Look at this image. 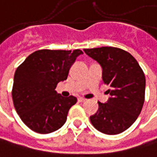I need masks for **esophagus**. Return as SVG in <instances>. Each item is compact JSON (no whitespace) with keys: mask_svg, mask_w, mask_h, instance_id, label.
Returning a JSON list of instances; mask_svg holds the SVG:
<instances>
[{"mask_svg":"<svg viewBox=\"0 0 157 157\" xmlns=\"http://www.w3.org/2000/svg\"><path fill=\"white\" fill-rule=\"evenodd\" d=\"M85 100H86V99H85L84 98H81V97L78 98V101H79V102H84Z\"/></svg>","mask_w":157,"mask_h":157,"instance_id":"1","label":"esophagus"}]
</instances>
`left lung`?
Segmentation results:
<instances>
[{
    "mask_svg": "<svg viewBox=\"0 0 157 157\" xmlns=\"http://www.w3.org/2000/svg\"><path fill=\"white\" fill-rule=\"evenodd\" d=\"M89 57L102 68V80L109 89L110 98L98 103V109L90 116L92 125L107 135L119 134L133 124L141 112L146 78L139 63L127 51L115 47L84 49Z\"/></svg>",
    "mask_w": 157,
    "mask_h": 157,
    "instance_id": "1",
    "label": "left lung"
}]
</instances>
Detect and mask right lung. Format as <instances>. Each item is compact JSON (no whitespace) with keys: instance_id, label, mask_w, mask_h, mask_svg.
Listing matches in <instances>:
<instances>
[{"instance_id":"obj_1","label":"right lung","mask_w":157,"mask_h":157,"mask_svg":"<svg viewBox=\"0 0 157 157\" xmlns=\"http://www.w3.org/2000/svg\"><path fill=\"white\" fill-rule=\"evenodd\" d=\"M80 50H40L30 54L14 75L12 99L16 111L32 131L47 134L61 128L77 98H65L55 90L67 80Z\"/></svg>"}]
</instances>
